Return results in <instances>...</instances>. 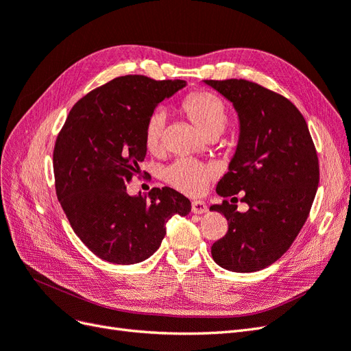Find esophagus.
<instances>
[{"label": "esophagus", "mask_w": 351, "mask_h": 351, "mask_svg": "<svg viewBox=\"0 0 351 351\" xmlns=\"http://www.w3.org/2000/svg\"><path fill=\"white\" fill-rule=\"evenodd\" d=\"M208 210V205L202 200H193L192 202V212L193 214H205Z\"/></svg>", "instance_id": "1"}]
</instances>
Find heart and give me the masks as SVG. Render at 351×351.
I'll list each match as a JSON object with an SVG mask.
<instances>
[{"mask_svg": "<svg viewBox=\"0 0 351 351\" xmlns=\"http://www.w3.org/2000/svg\"><path fill=\"white\" fill-rule=\"evenodd\" d=\"M183 110L197 129L208 137L219 136L228 123L226 105L215 95L208 92L190 93L183 102ZM165 111L155 110L145 125V143L151 152L162 147ZM214 169L195 159L178 158L167 165L162 171V178L167 184L189 196H199L206 190Z\"/></svg>", "mask_w": 351, "mask_h": 351, "instance_id": "b5f03b06", "label": "heart"}]
</instances>
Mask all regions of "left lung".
I'll return each instance as SVG.
<instances>
[{
    "instance_id": "obj_1",
    "label": "left lung",
    "mask_w": 351,
    "mask_h": 351,
    "mask_svg": "<svg viewBox=\"0 0 351 351\" xmlns=\"http://www.w3.org/2000/svg\"><path fill=\"white\" fill-rule=\"evenodd\" d=\"M232 102L240 137L228 173L212 205L228 221L227 234L212 244L221 268L256 272L290 249L309 217L319 183V161L302 112L282 95L244 79L205 80ZM250 205L237 210L235 195Z\"/></svg>"
}]
</instances>
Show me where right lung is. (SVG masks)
I'll use <instances>...</instances> for the list:
<instances>
[{
	"instance_id": "add662e5",
	"label": "right lung",
	"mask_w": 351,
	"mask_h": 351,
	"mask_svg": "<svg viewBox=\"0 0 351 351\" xmlns=\"http://www.w3.org/2000/svg\"><path fill=\"white\" fill-rule=\"evenodd\" d=\"M184 86V80L141 74L117 77L74 104L57 136V197L77 237L104 261L132 265L152 256L165 236V222L192 209L174 189H152L146 199L129 196L125 187L146 155L147 119Z\"/></svg>"
}]
</instances>
